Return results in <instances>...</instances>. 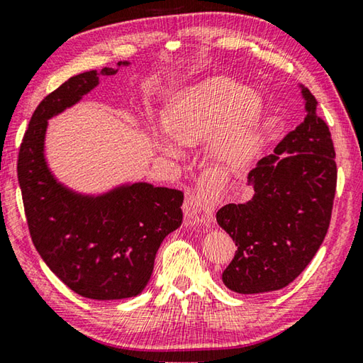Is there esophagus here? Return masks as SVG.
<instances>
[{
  "label": "esophagus",
  "instance_id": "34e87169",
  "mask_svg": "<svg viewBox=\"0 0 363 363\" xmlns=\"http://www.w3.org/2000/svg\"><path fill=\"white\" fill-rule=\"evenodd\" d=\"M213 200L208 190L200 189L186 200L184 205V214H186L187 223L208 227L213 220Z\"/></svg>",
  "mask_w": 363,
  "mask_h": 363
}]
</instances>
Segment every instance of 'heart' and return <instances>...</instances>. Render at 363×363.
I'll return each mask as SVG.
<instances>
[{"mask_svg":"<svg viewBox=\"0 0 363 363\" xmlns=\"http://www.w3.org/2000/svg\"><path fill=\"white\" fill-rule=\"evenodd\" d=\"M164 123L169 136L155 134L163 152L179 157L182 145L211 138V152L219 163L242 167L259 147L262 101L255 89L232 78H208L171 97Z\"/></svg>","mask_w":363,"mask_h":363,"instance_id":"b5f03b06","label":"heart"}]
</instances>
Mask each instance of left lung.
<instances>
[{
  "mask_svg": "<svg viewBox=\"0 0 363 363\" xmlns=\"http://www.w3.org/2000/svg\"><path fill=\"white\" fill-rule=\"evenodd\" d=\"M299 88L304 121L250 171V200L216 213L237 247L223 272L224 285L235 293L285 288L327 235L336 192L335 147L328 125L317 115L315 97L303 84Z\"/></svg>",
  "mask_w": 363,
  "mask_h": 363,
  "instance_id": "left-lung-1",
  "label": "left lung"
}]
</instances>
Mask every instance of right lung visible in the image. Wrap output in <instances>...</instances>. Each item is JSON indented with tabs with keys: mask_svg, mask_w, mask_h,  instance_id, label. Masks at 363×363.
<instances>
[{
	"mask_svg": "<svg viewBox=\"0 0 363 363\" xmlns=\"http://www.w3.org/2000/svg\"><path fill=\"white\" fill-rule=\"evenodd\" d=\"M116 72L104 67L99 73H79L48 94L32 115L17 160L36 251L70 290L97 301L138 296L149 284L160 245L182 224L181 190L134 182L83 195L59 182L48 167V120L75 106L101 77Z\"/></svg>",
	"mask_w": 363,
	"mask_h": 363,
	"instance_id": "obj_1",
	"label": "right lung"
}]
</instances>
